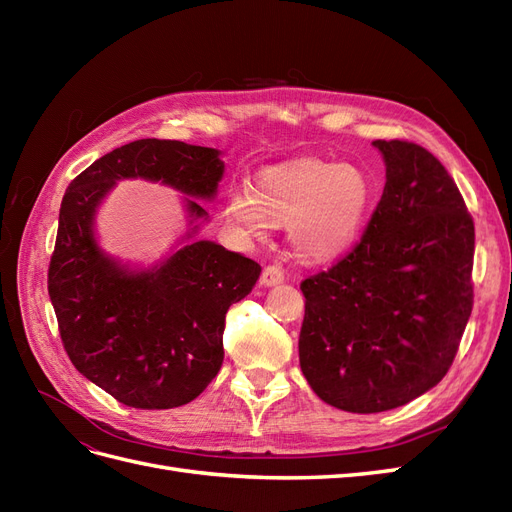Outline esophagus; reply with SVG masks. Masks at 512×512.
<instances>
[{"instance_id": "esophagus-1", "label": "esophagus", "mask_w": 512, "mask_h": 512, "mask_svg": "<svg viewBox=\"0 0 512 512\" xmlns=\"http://www.w3.org/2000/svg\"><path fill=\"white\" fill-rule=\"evenodd\" d=\"M282 282H284V271L277 265H269V267L262 269V275H260L262 286H277Z\"/></svg>"}]
</instances>
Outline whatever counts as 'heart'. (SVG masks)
I'll return each instance as SVG.
<instances>
[{
	"label": "heart",
	"mask_w": 512,
	"mask_h": 512,
	"mask_svg": "<svg viewBox=\"0 0 512 512\" xmlns=\"http://www.w3.org/2000/svg\"><path fill=\"white\" fill-rule=\"evenodd\" d=\"M374 194V181L361 166L299 158L262 168L254 192L232 190L224 213L252 237L265 235L269 224L288 226L294 254L329 262L361 237Z\"/></svg>",
	"instance_id": "heart-1"
}]
</instances>
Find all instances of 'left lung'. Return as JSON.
<instances>
[{
    "instance_id": "left-lung-1",
    "label": "left lung",
    "mask_w": 512,
    "mask_h": 512,
    "mask_svg": "<svg viewBox=\"0 0 512 512\" xmlns=\"http://www.w3.org/2000/svg\"><path fill=\"white\" fill-rule=\"evenodd\" d=\"M386 183L361 241L301 282V371L346 412L408 404L453 365L474 305V222L453 177L410 141H374Z\"/></svg>"
}]
</instances>
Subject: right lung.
<instances>
[{
    "label": "right lung",
    "instance_id": "1",
    "mask_svg": "<svg viewBox=\"0 0 512 512\" xmlns=\"http://www.w3.org/2000/svg\"><path fill=\"white\" fill-rule=\"evenodd\" d=\"M224 175L220 151L141 138L113 149L76 177L59 209L49 297L72 365L123 406L190 404L218 376L224 320L250 294L260 265L213 241H190L160 265L130 271L94 237V215L119 179L162 181L183 194L190 224L207 220ZM198 224L185 239H192Z\"/></svg>",
    "mask_w": 512,
    "mask_h": 512
}]
</instances>
